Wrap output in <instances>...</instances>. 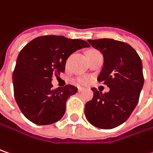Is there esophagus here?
Segmentation results:
<instances>
[{
	"instance_id": "1",
	"label": "esophagus",
	"mask_w": 153,
	"mask_h": 153,
	"mask_svg": "<svg viewBox=\"0 0 153 153\" xmlns=\"http://www.w3.org/2000/svg\"><path fill=\"white\" fill-rule=\"evenodd\" d=\"M84 90H85V88H84V87H79V88H78V92H79V93L83 92Z\"/></svg>"
}]
</instances>
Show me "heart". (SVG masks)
I'll return each mask as SVG.
<instances>
[{"label": "heart", "mask_w": 153, "mask_h": 153, "mask_svg": "<svg viewBox=\"0 0 153 153\" xmlns=\"http://www.w3.org/2000/svg\"><path fill=\"white\" fill-rule=\"evenodd\" d=\"M92 51H95V50H90L89 52H92ZM76 81L79 84H82V85H85L88 82V79L85 78V77H80V78H78L76 79Z\"/></svg>", "instance_id": "b5f03b06"}]
</instances>
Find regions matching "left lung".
<instances>
[{
    "instance_id": "obj_1",
    "label": "left lung",
    "mask_w": 153,
    "mask_h": 153,
    "mask_svg": "<svg viewBox=\"0 0 153 153\" xmlns=\"http://www.w3.org/2000/svg\"><path fill=\"white\" fill-rule=\"evenodd\" d=\"M88 42L103 54L104 65L98 81L110 91L102 94L92 88L94 98L85 104V118L96 127L112 129L127 120L139 102L144 85L142 61L127 43L113 39Z\"/></svg>"
}]
</instances>
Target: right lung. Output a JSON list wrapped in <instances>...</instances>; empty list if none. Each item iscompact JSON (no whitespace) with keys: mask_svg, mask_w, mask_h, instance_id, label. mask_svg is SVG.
Returning <instances> with one entry per match:
<instances>
[{"mask_svg":"<svg viewBox=\"0 0 153 153\" xmlns=\"http://www.w3.org/2000/svg\"><path fill=\"white\" fill-rule=\"evenodd\" d=\"M90 47L86 41L59 35L33 39L20 52L13 73L14 99L24 116L36 125H50L66 112L68 99L77 87L52 88V77L65 71L68 58L75 51Z\"/></svg>","mask_w":153,"mask_h":153,"instance_id":"obj_1","label":"right lung"}]
</instances>
